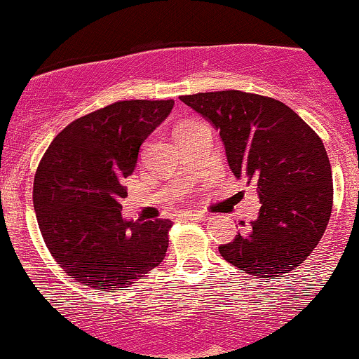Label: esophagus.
<instances>
[{"instance_id": "obj_1", "label": "esophagus", "mask_w": 359, "mask_h": 359, "mask_svg": "<svg viewBox=\"0 0 359 359\" xmlns=\"http://www.w3.org/2000/svg\"><path fill=\"white\" fill-rule=\"evenodd\" d=\"M184 219L201 222V221H205V216L204 214H197V212H187V214H184Z\"/></svg>"}]
</instances>
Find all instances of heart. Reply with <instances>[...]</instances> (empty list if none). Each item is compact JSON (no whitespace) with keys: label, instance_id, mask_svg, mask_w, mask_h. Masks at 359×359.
<instances>
[{"label":"heart","instance_id":"1","mask_svg":"<svg viewBox=\"0 0 359 359\" xmlns=\"http://www.w3.org/2000/svg\"><path fill=\"white\" fill-rule=\"evenodd\" d=\"M194 123H196V121H182V123H179V125H177V126H175V130H174V135H175V137H177V135H179V133H182L184 130H187L189 126H192Z\"/></svg>","mask_w":359,"mask_h":359}]
</instances>
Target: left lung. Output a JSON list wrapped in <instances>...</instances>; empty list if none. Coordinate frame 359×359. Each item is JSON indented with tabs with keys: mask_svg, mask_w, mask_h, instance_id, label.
<instances>
[{
	"mask_svg": "<svg viewBox=\"0 0 359 359\" xmlns=\"http://www.w3.org/2000/svg\"><path fill=\"white\" fill-rule=\"evenodd\" d=\"M219 130L236 179L258 187V219L221 257L270 280L306 262L327 228L332 174L323 140L282 101L243 90L180 96Z\"/></svg>",
	"mask_w": 359,
	"mask_h": 359,
	"instance_id": "1",
	"label": "left lung"
}]
</instances>
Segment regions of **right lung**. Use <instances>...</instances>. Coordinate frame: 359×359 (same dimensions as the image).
Instances as JSON below:
<instances>
[{"mask_svg":"<svg viewBox=\"0 0 359 359\" xmlns=\"http://www.w3.org/2000/svg\"><path fill=\"white\" fill-rule=\"evenodd\" d=\"M172 108V100L113 102L65 126L40 160L34 180L40 233L81 285L126 290L165 258L172 221H126L119 203L140 147Z\"/></svg>","mask_w":359,"mask_h":359,"instance_id":"right-lung-1","label":"right lung"}]
</instances>
